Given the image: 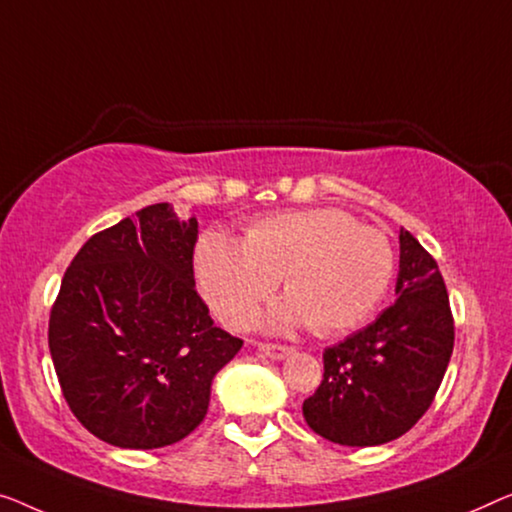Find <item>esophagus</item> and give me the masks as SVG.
Here are the masks:
<instances>
[{"label":"esophagus","mask_w":512,"mask_h":512,"mask_svg":"<svg viewBox=\"0 0 512 512\" xmlns=\"http://www.w3.org/2000/svg\"><path fill=\"white\" fill-rule=\"evenodd\" d=\"M257 349H259V352H262L264 356L276 358V361H280V358H285L289 352H292V347L278 345V342H257Z\"/></svg>","instance_id":"esophagus-1"}]
</instances>
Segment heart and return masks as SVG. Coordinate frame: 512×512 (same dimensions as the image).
I'll use <instances>...</instances> for the list:
<instances>
[{"mask_svg": "<svg viewBox=\"0 0 512 512\" xmlns=\"http://www.w3.org/2000/svg\"><path fill=\"white\" fill-rule=\"evenodd\" d=\"M393 269L384 232L329 207L271 213L255 220L246 241L213 230L195 248L200 292L230 329L250 324L282 276L289 299L273 308L271 326L308 322L322 335L349 331L377 308Z\"/></svg>", "mask_w": 512, "mask_h": 512, "instance_id": "b5f03b06", "label": "heart"}]
</instances>
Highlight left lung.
I'll use <instances>...</instances> for the list:
<instances>
[{
	"label": "left lung",
	"mask_w": 512,
	"mask_h": 512,
	"mask_svg": "<svg viewBox=\"0 0 512 512\" xmlns=\"http://www.w3.org/2000/svg\"><path fill=\"white\" fill-rule=\"evenodd\" d=\"M398 299L324 352V379L303 402L312 432L340 446H379L430 409L455 345L446 282L434 257L400 230Z\"/></svg>",
	"instance_id": "left-lung-1"
}]
</instances>
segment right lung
Here are the masks:
<instances>
[{
    "mask_svg": "<svg viewBox=\"0 0 512 512\" xmlns=\"http://www.w3.org/2000/svg\"><path fill=\"white\" fill-rule=\"evenodd\" d=\"M197 220L151 204L98 232L64 273L48 345L75 418L105 444L163 448L204 421L243 340L195 289Z\"/></svg>",
    "mask_w": 512,
    "mask_h": 512,
    "instance_id": "obj_1",
    "label": "right lung"
}]
</instances>
